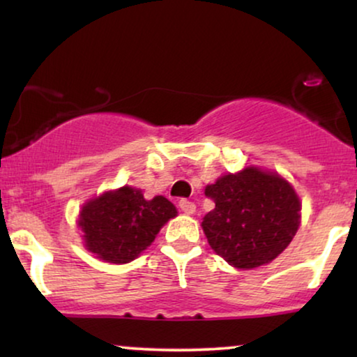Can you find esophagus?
<instances>
[{"mask_svg": "<svg viewBox=\"0 0 357 357\" xmlns=\"http://www.w3.org/2000/svg\"><path fill=\"white\" fill-rule=\"evenodd\" d=\"M178 206H180V209H182V213H185V214H193L195 209H197L195 203L188 202V199H180Z\"/></svg>", "mask_w": 357, "mask_h": 357, "instance_id": "1", "label": "esophagus"}]
</instances>
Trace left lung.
Masks as SVG:
<instances>
[{"label": "left lung", "instance_id": "8db88e82", "mask_svg": "<svg viewBox=\"0 0 357 357\" xmlns=\"http://www.w3.org/2000/svg\"><path fill=\"white\" fill-rule=\"evenodd\" d=\"M213 211L203 218L208 243L238 270L275 260L289 245L301 224V199L291 183L275 172L245 167L208 185Z\"/></svg>", "mask_w": 357, "mask_h": 357}]
</instances>
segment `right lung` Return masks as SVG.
Returning a JSON list of instances; mask_svg holds the SVG:
<instances>
[{
    "instance_id": "add662e5",
    "label": "right lung",
    "mask_w": 357,
    "mask_h": 357,
    "mask_svg": "<svg viewBox=\"0 0 357 357\" xmlns=\"http://www.w3.org/2000/svg\"><path fill=\"white\" fill-rule=\"evenodd\" d=\"M177 208L164 197L144 199L138 188L128 185L89 199L79 213L77 226L84 243L100 260L123 265L133 261L154 242Z\"/></svg>"
}]
</instances>
